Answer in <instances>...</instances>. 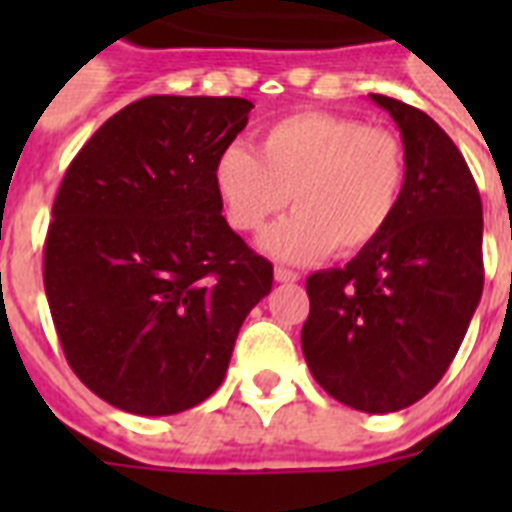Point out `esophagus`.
I'll use <instances>...</instances> for the list:
<instances>
[{
    "label": "esophagus",
    "instance_id": "34e87169",
    "mask_svg": "<svg viewBox=\"0 0 512 512\" xmlns=\"http://www.w3.org/2000/svg\"><path fill=\"white\" fill-rule=\"evenodd\" d=\"M273 276H276V281H281V284H292V281L300 279V273L289 271V268H281V265L273 271Z\"/></svg>",
    "mask_w": 512,
    "mask_h": 512
}]
</instances>
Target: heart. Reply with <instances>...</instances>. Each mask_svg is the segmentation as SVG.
I'll list each match as a JSON object with an SVG mask.
<instances>
[{
	"label": "heart",
	"instance_id": "heart-1",
	"mask_svg": "<svg viewBox=\"0 0 512 512\" xmlns=\"http://www.w3.org/2000/svg\"><path fill=\"white\" fill-rule=\"evenodd\" d=\"M215 188L228 223L263 231L289 204L295 215L263 236L281 260L335 249L356 255L388 231L406 188V148L393 130L329 111H303L268 124L257 154L233 143L215 162Z\"/></svg>",
	"mask_w": 512,
	"mask_h": 512
}]
</instances>
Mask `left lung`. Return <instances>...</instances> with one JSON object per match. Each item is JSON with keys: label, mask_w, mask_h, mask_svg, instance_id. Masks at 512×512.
<instances>
[{"label": "left lung", "mask_w": 512, "mask_h": 512, "mask_svg": "<svg viewBox=\"0 0 512 512\" xmlns=\"http://www.w3.org/2000/svg\"><path fill=\"white\" fill-rule=\"evenodd\" d=\"M406 148V188L388 231L345 268L308 276L303 353L321 388L388 414L436 388L484 292V209L452 138L425 111L372 95Z\"/></svg>", "instance_id": "8db88e82"}]
</instances>
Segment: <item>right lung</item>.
Masks as SVG:
<instances>
[{"label":"right lung","mask_w":512,"mask_h":512,"mask_svg":"<svg viewBox=\"0 0 512 512\" xmlns=\"http://www.w3.org/2000/svg\"><path fill=\"white\" fill-rule=\"evenodd\" d=\"M244 98L151 95L68 164L44 241V292L68 366L124 412L177 414L220 388L273 265L225 223L215 162Z\"/></svg>","instance_id":"obj_1"}]
</instances>
